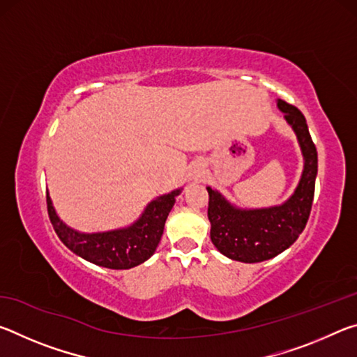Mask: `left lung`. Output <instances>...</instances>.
Wrapping results in <instances>:
<instances>
[{
	"instance_id": "obj_1",
	"label": "left lung",
	"mask_w": 357,
	"mask_h": 357,
	"mask_svg": "<svg viewBox=\"0 0 357 357\" xmlns=\"http://www.w3.org/2000/svg\"><path fill=\"white\" fill-rule=\"evenodd\" d=\"M277 107L293 128L304 155V172L293 195L280 206L239 209L208 187L211 241L217 250L236 261L259 263L287 250L304 231L312 211L318 173L315 143L299 108L282 99Z\"/></svg>"
}]
</instances>
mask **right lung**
<instances>
[{"mask_svg": "<svg viewBox=\"0 0 357 357\" xmlns=\"http://www.w3.org/2000/svg\"><path fill=\"white\" fill-rule=\"evenodd\" d=\"M181 189L157 197L140 219L128 228L104 233H80L69 228L55 213L47 193L48 217L58 238L78 257L108 269H130L146 261L155 252L164 233L165 220Z\"/></svg>", "mask_w": 357, "mask_h": 357, "instance_id": "1", "label": "right lung"}]
</instances>
